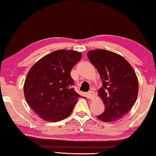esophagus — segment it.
Instances as JSON below:
<instances>
[{
    "instance_id": "1",
    "label": "esophagus",
    "mask_w": 156,
    "mask_h": 156,
    "mask_svg": "<svg viewBox=\"0 0 156 156\" xmlns=\"http://www.w3.org/2000/svg\"><path fill=\"white\" fill-rule=\"evenodd\" d=\"M94 91L92 90L89 91V92L87 93V97H88L89 99L92 100L94 99Z\"/></svg>"
}]
</instances>
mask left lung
Masks as SVG:
<instances>
[{
    "mask_svg": "<svg viewBox=\"0 0 156 156\" xmlns=\"http://www.w3.org/2000/svg\"><path fill=\"white\" fill-rule=\"evenodd\" d=\"M87 57L97 69L103 84L98 92L105 109L97 118L106 122L123 118L133 107L138 97L136 72L122 56L111 51L90 50Z\"/></svg>",
    "mask_w": 156,
    "mask_h": 156,
    "instance_id": "left-lung-1",
    "label": "left lung"
}]
</instances>
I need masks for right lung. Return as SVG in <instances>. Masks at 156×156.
<instances>
[{"mask_svg": "<svg viewBox=\"0 0 156 156\" xmlns=\"http://www.w3.org/2000/svg\"><path fill=\"white\" fill-rule=\"evenodd\" d=\"M81 58L77 51L56 50L37 61L27 73L25 100L44 121L57 122L71 114L80 95L74 90L70 72Z\"/></svg>", "mask_w": 156, "mask_h": 156, "instance_id": "obj_1", "label": "right lung"}]
</instances>
